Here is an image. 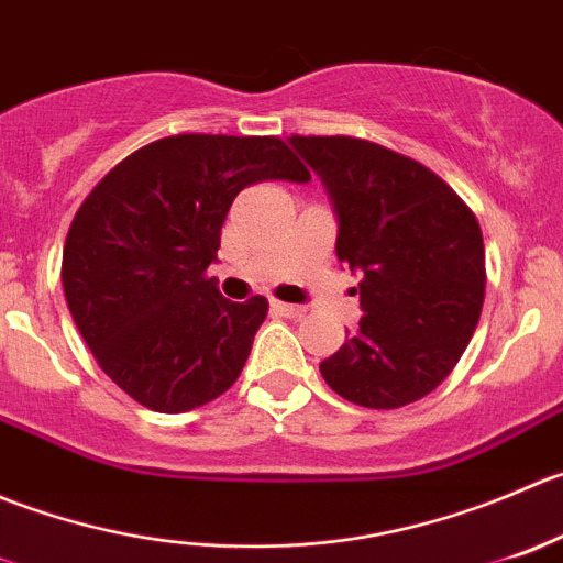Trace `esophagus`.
I'll return each instance as SVG.
<instances>
[{
    "label": "esophagus",
    "instance_id": "esophagus-1",
    "mask_svg": "<svg viewBox=\"0 0 563 563\" xmlns=\"http://www.w3.org/2000/svg\"><path fill=\"white\" fill-rule=\"evenodd\" d=\"M271 309H274L276 314H284V317H300L306 311V306L284 303V300H271Z\"/></svg>",
    "mask_w": 563,
    "mask_h": 563
}]
</instances>
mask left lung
Listing matches in <instances>:
<instances>
[{"label":"left lung","mask_w":563,"mask_h":563,"mask_svg":"<svg viewBox=\"0 0 563 563\" xmlns=\"http://www.w3.org/2000/svg\"><path fill=\"white\" fill-rule=\"evenodd\" d=\"M325 183L336 257L361 274L358 331L320 364L347 402L394 410L457 366L484 303L476 216L419 161L353 136H289Z\"/></svg>","instance_id":"obj_1"}]
</instances>
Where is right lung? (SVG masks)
I'll use <instances>...</instances> for the list:
<instances>
[{
    "mask_svg": "<svg viewBox=\"0 0 563 563\" xmlns=\"http://www.w3.org/2000/svg\"><path fill=\"white\" fill-rule=\"evenodd\" d=\"M311 180L279 136L177 133L122 158L65 238L63 289L100 369L155 413L213 402L241 375L268 300L232 303L205 271L232 199Z\"/></svg>",
    "mask_w": 563,
    "mask_h": 563,
    "instance_id": "1",
    "label": "right lung"
}]
</instances>
